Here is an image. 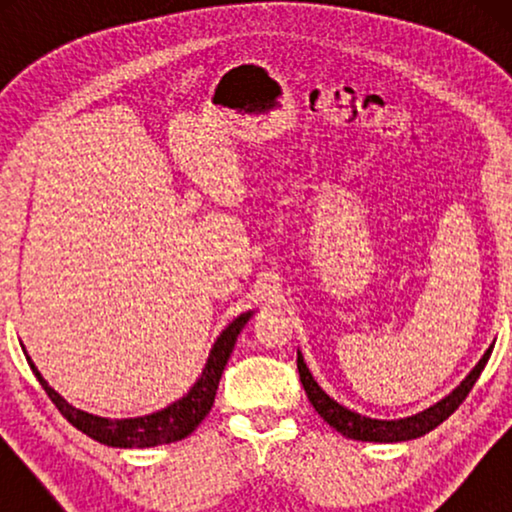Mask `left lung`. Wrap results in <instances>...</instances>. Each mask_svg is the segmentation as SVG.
<instances>
[{
	"instance_id": "8db88e82",
	"label": "left lung",
	"mask_w": 512,
	"mask_h": 512,
	"mask_svg": "<svg viewBox=\"0 0 512 512\" xmlns=\"http://www.w3.org/2000/svg\"><path fill=\"white\" fill-rule=\"evenodd\" d=\"M489 354H492V347L487 349L478 366L471 370V375H468L450 396L443 398V401L436 405H431L429 410L419 412V415L394 419V422L361 417L359 412H352V410L342 408L340 403H335L333 398L324 394L319 384L314 382V377L310 375V370H307L303 356L300 354H298V373H300V382H303V387H305V394H307V398H310V403L314 405V410L324 417V422H328L335 431L342 433V436L354 438V440H370V443H398V440H410V438L424 436V433L436 429L438 424H443L445 419L466 401L468 391H471L473 384L478 382L482 368H485V363L489 361Z\"/></svg>"
}]
</instances>
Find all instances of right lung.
I'll return each instance as SVG.
<instances>
[{
	"label": "right lung",
	"mask_w": 512,
	"mask_h": 512,
	"mask_svg": "<svg viewBox=\"0 0 512 512\" xmlns=\"http://www.w3.org/2000/svg\"><path fill=\"white\" fill-rule=\"evenodd\" d=\"M251 317V312H244L237 317L233 324H230L226 331L219 335V340L214 342L212 352H209L207 366L202 370L200 380L193 384V389L181 398V401L167 405L165 410L153 412V415L146 417H135V419H104L88 415V412L76 410L69 405L65 398L48 387V382L39 375V370L27 356V363L37 375V380L48 398L55 403V408L60 410V415L67 419L69 424L76 426V429L86 433L93 440H100L104 445L111 447H153V445H165L172 443V440L186 438L188 433H193L195 426H198L209 410L214 405L216 389H219V380L223 368L233 354L235 340L240 331L244 328Z\"/></svg>",
	"instance_id": "right-lung-1"
}]
</instances>
